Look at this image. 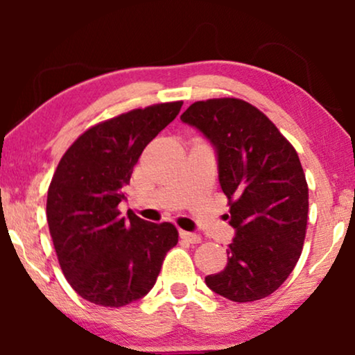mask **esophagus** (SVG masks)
<instances>
[{"label":"esophagus","instance_id":"1","mask_svg":"<svg viewBox=\"0 0 355 355\" xmlns=\"http://www.w3.org/2000/svg\"><path fill=\"white\" fill-rule=\"evenodd\" d=\"M179 236H181V239L191 242V244H200V242H202V236L196 234V232L181 231V232H179Z\"/></svg>","mask_w":355,"mask_h":355}]
</instances>
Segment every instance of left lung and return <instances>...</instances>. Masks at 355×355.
I'll list each match as a JSON object with an SVG mask.
<instances>
[{"instance_id":"1","label":"left lung","mask_w":355,"mask_h":355,"mask_svg":"<svg viewBox=\"0 0 355 355\" xmlns=\"http://www.w3.org/2000/svg\"><path fill=\"white\" fill-rule=\"evenodd\" d=\"M181 121L215 148L236 231L225 270L208 275L205 283L232 302L263 299L288 279L302 252L309 187L297 152L244 100L196 101Z\"/></svg>"}]
</instances>
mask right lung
Segmentation results:
<instances>
[{"label": "right lung", "instance_id": "obj_1", "mask_svg": "<svg viewBox=\"0 0 355 355\" xmlns=\"http://www.w3.org/2000/svg\"><path fill=\"white\" fill-rule=\"evenodd\" d=\"M182 101L132 110L85 130L62 155L46 198V220L67 283L82 299L123 307L157 283L178 244L171 223H150L118 205L144 148L176 118Z\"/></svg>", "mask_w": 355, "mask_h": 355}]
</instances>
